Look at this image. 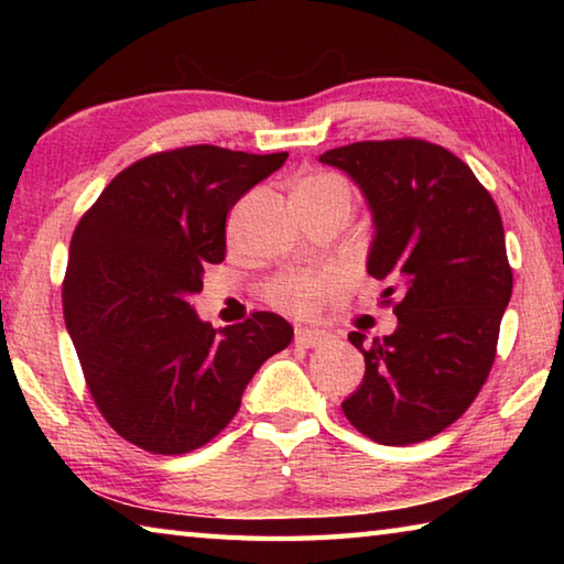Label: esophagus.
I'll return each mask as SVG.
<instances>
[{
	"instance_id": "1",
	"label": "esophagus",
	"mask_w": 564,
	"mask_h": 564,
	"mask_svg": "<svg viewBox=\"0 0 564 564\" xmlns=\"http://www.w3.org/2000/svg\"><path fill=\"white\" fill-rule=\"evenodd\" d=\"M328 340H330V333H328V330L305 328V326L295 328V346L316 348V346H323V343H328Z\"/></svg>"
}]
</instances>
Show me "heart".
<instances>
[{
  "instance_id": "obj_1",
  "label": "heart",
  "mask_w": 564,
  "mask_h": 564,
  "mask_svg": "<svg viewBox=\"0 0 564 564\" xmlns=\"http://www.w3.org/2000/svg\"><path fill=\"white\" fill-rule=\"evenodd\" d=\"M348 188L338 176L330 174H316L305 176L299 186H295V194H316V191L326 188ZM333 289V279L326 271H289L281 273L279 279L271 281L269 285V301L275 308L299 313V316H308L318 308L323 295Z\"/></svg>"
}]
</instances>
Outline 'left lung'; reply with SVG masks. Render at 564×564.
Returning <instances> with one entry per match:
<instances>
[{"instance_id": "8db88e82", "label": "left lung", "mask_w": 564, "mask_h": 564, "mask_svg": "<svg viewBox=\"0 0 564 564\" xmlns=\"http://www.w3.org/2000/svg\"><path fill=\"white\" fill-rule=\"evenodd\" d=\"M321 161L366 196L368 273L390 283L383 299L398 295L390 336H348L366 376L340 408L380 445L423 443L470 408L492 368L512 295L500 212L465 161L423 139L358 141Z\"/></svg>"}]
</instances>
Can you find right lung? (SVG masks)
<instances>
[{
    "label": "right lung",
    "instance_id": "obj_1",
    "mask_svg": "<svg viewBox=\"0 0 564 564\" xmlns=\"http://www.w3.org/2000/svg\"><path fill=\"white\" fill-rule=\"evenodd\" d=\"M289 159L221 147L161 151L101 191L69 243L64 321L94 403L123 441L159 455L206 445L248 380L293 338L256 311L216 330L191 299L226 256V216Z\"/></svg>",
    "mask_w": 564,
    "mask_h": 564
}]
</instances>
